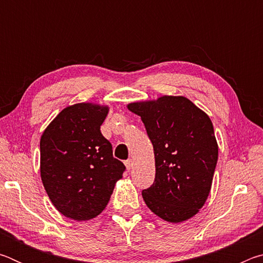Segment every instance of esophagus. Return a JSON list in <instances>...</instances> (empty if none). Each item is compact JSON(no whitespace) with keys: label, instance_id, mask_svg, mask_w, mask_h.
<instances>
[{"label":"esophagus","instance_id":"obj_1","mask_svg":"<svg viewBox=\"0 0 263 263\" xmlns=\"http://www.w3.org/2000/svg\"><path fill=\"white\" fill-rule=\"evenodd\" d=\"M125 166H126V168L128 169V171H130V169L132 168V166H133V161L131 159H128V160H126L125 161Z\"/></svg>","mask_w":263,"mask_h":263}]
</instances>
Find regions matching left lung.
Instances as JSON below:
<instances>
[{"mask_svg":"<svg viewBox=\"0 0 263 263\" xmlns=\"http://www.w3.org/2000/svg\"><path fill=\"white\" fill-rule=\"evenodd\" d=\"M140 116L155 158L153 184L142 190L152 212L171 222L189 219L210 193L218 145L209 116L183 96L127 105Z\"/></svg>","mask_w":263,"mask_h":263,"instance_id":"8db88e82","label":"left lung"}]
</instances>
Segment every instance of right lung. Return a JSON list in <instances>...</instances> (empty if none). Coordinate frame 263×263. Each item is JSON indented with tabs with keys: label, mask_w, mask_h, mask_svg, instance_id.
I'll return each mask as SVG.
<instances>
[{
	"label": "right lung",
	"mask_w": 263,
	"mask_h": 263,
	"mask_svg": "<svg viewBox=\"0 0 263 263\" xmlns=\"http://www.w3.org/2000/svg\"><path fill=\"white\" fill-rule=\"evenodd\" d=\"M108 106L79 103L53 119L41 139V175L53 205L74 220L104 210L125 166L101 133Z\"/></svg>",
	"instance_id": "1"
}]
</instances>
